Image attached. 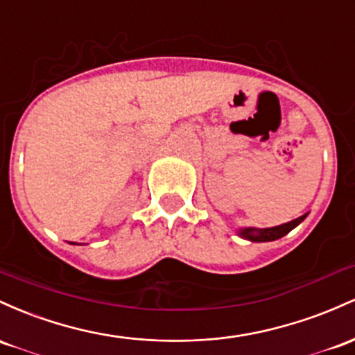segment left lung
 <instances>
[{
	"mask_svg": "<svg viewBox=\"0 0 355 355\" xmlns=\"http://www.w3.org/2000/svg\"><path fill=\"white\" fill-rule=\"evenodd\" d=\"M305 218H306V214H304V216L297 218V220H293L290 223H285V225L275 226V228H265V230L243 228V230H240V234L243 238H248L250 241H273V240H278V238L285 236L286 233H290V231L295 228V226L300 225Z\"/></svg>",
	"mask_w": 355,
	"mask_h": 355,
	"instance_id": "left-lung-1",
	"label": "left lung"
}]
</instances>
